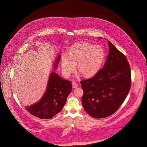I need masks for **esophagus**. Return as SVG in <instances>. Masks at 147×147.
Segmentation results:
<instances>
[{
  "instance_id": "1",
  "label": "esophagus",
  "mask_w": 147,
  "mask_h": 147,
  "mask_svg": "<svg viewBox=\"0 0 147 147\" xmlns=\"http://www.w3.org/2000/svg\"><path fill=\"white\" fill-rule=\"evenodd\" d=\"M72 85H73V88H76L78 86V84L76 83V82H72Z\"/></svg>"
}]
</instances>
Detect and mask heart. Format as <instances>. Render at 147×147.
I'll return each instance as SVG.
<instances>
[{
    "label": "heart",
    "instance_id": "1",
    "mask_svg": "<svg viewBox=\"0 0 147 147\" xmlns=\"http://www.w3.org/2000/svg\"><path fill=\"white\" fill-rule=\"evenodd\" d=\"M105 57L104 51L100 46L81 42L71 46L67 56L61 59V67L65 77L70 76L77 64V70L84 77L94 76L100 69Z\"/></svg>",
    "mask_w": 147,
    "mask_h": 147
}]
</instances>
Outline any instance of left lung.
<instances>
[{
  "mask_svg": "<svg viewBox=\"0 0 147 147\" xmlns=\"http://www.w3.org/2000/svg\"><path fill=\"white\" fill-rule=\"evenodd\" d=\"M109 53L104 67L92 78L80 81L82 102L90 116L105 118L122 104L131 86V68L126 56L108 41Z\"/></svg>",
  "mask_w": 147,
  "mask_h": 147,
  "instance_id": "1",
  "label": "left lung"
}]
</instances>
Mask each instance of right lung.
Instances as JSON below:
<instances>
[{"instance_id":"1","label":"right lung","mask_w":147,"mask_h":147,"mask_svg":"<svg viewBox=\"0 0 147 147\" xmlns=\"http://www.w3.org/2000/svg\"><path fill=\"white\" fill-rule=\"evenodd\" d=\"M60 59L61 55H59L56 59L55 68ZM71 89V81L63 79L52 71L46 91L41 100L34 105L25 106V109L32 115L39 119H52L62 110Z\"/></svg>"}]
</instances>
